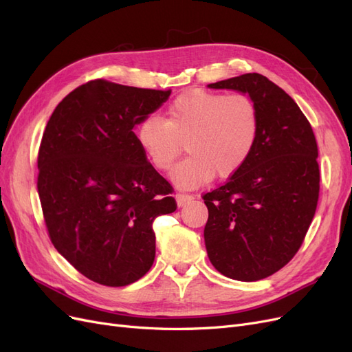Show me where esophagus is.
Masks as SVG:
<instances>
[{
  "label": "esophagus",
  "mask_w": 352,
  "mask_h": 352,
  "mask_svg": "<svg viewBox=\"0 0 352 352\" xmlns=\"http://www.w3.org/2000/svg\"><path fill=\"white\" fill-rule=\"evenodd\" d=\"M192 199H194V197L192 195H188V194H177L176 195V202H177V207L179 208L186 206L188 202H190Z\"/></svg>",
  "instance_id": "1"
}]
</instances>
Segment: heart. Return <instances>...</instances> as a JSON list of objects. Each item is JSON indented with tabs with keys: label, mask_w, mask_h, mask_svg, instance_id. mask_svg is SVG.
Listing matches in <instances>:
<instances>
[{
	"label": "heart",
	"mask_w": 352,
	"mask_h": 352,
	"mask_svg": "<svg viewBox=\"0 0 352 352\" xmlns=\"http://www.w3.org/2000/svg\"><path fill=\"white\" fill-rule=\"evenodd\" d=\"M260 111L248 95L190 89L168 105L164 120L148 116L136 126L135 140L151 166L166 172L182 148L189 155L170 173L180 189H194L216 176L238 173L260 136Z\"/></svg>",
	"instance_id": "b5f03b06"
}]
</instances>
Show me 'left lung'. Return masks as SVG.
<instances>
[{
	"mask_svg": "<svg viewBox=\"0 0 352 352\" xmlns=\"http://www.w3.org/2000/svg\"><path fill=\"white\" fill-rule=\"evenodd\" d=\"M207 87L247 94L260 111L258 142L247 164L202 197L211 264L230 279L255 282L292 260L311 225L320 188L316 138L296 102L260 73Z\"/></svg>",
	"mask_w": 352,
	"mask_h": 352,
	"instance_id": "left-lung-1",
	"label": "left lung"
}]
</instances>
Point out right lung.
Segmentation results:
<instances>
[{
    "label": "right lung",
    "instance_id": "right-lung-1",
    "mask_svg": "<svg viewBox=\"0 0 352 352\" xmlns=\"http://www.w3.org/2000/svg\"><path fill=\"white\" fill-rule=\"evenodd\" d=\"M170 94L91 80L57 105L42 135L38 194L51 242L97 283L141 279L155 257L154 219L176 210L133 132Z\"/></svg>",
    "mask_w": 352,
    "mask_h": 352
}]
</instances>
